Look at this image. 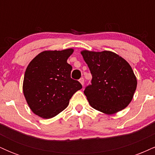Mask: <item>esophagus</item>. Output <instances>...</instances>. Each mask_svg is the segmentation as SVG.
<instances>
[{"label": "esophagus", "mask_w": 155, "mask_h": 155, "mask_svg": "<svg viewBox=\"0 0 155 155\" xmlns=\"http://www.w3.org/2000/svg\"><path fill=\"white\" fill-rule=\"evenodd\" d=\"M79 82L81 83V85H82V86H83V85H84V80L83 78H81V79H79Z\"/></svg>", "instance_id": "1"}]
</instances>
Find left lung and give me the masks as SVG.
Here are the masks:
<instances>
[{"label":"left lung","mask_w":155,"mask_h":155,"mask_svg":"<svg viewBox=\"0 0 155 155\" xmlns=\"http://www.w3.org/2000/svg\"><path fill=\"white\" fill-rule=\"evenodd\" d=\"M92 79L84 93L92 108L106 114L122 111L132 101L137 79L130 64L110 51H81Z\"/></svg>","instance_id":"1"}]
</instances>
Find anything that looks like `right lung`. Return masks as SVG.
Here are the masks:
<instances>
[{"label":"right lung","mask_w":155,"mask_h":155,"mask_svg":"<svg viewBox=\"0 0 155 155\" xmlns=\"http://www.w3.org/2000/svg\"><path fill=\"white\" fill-rule=\"evenodd\" d=\"M73 52V49L44 51L27 67L23 93L31 111L41 118H52L63 111L73 95L82 88L71 78L72 66L67 60Z\"/></svg>","instance_id":"add662e5"}]
</instances>
